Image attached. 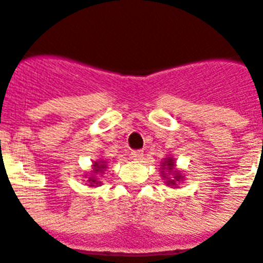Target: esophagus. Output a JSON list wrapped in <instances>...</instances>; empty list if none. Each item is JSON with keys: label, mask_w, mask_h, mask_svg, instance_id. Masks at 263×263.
<instances>
[{"label": "esophagus", "mask_w": 263, "mask_h": 263, "mask_svg": "<svg viewBox=\"0 0 263 263\" xmlns=\"http://www.w3.org/2000/svg\"><path fill=\"white\" fill-rule=\"evenodd\" d=\"M132 157H133L134 160H141L142 156H144V151H141V149H136V151H132Z\"/></svg>", "instance_id": "esophagus-1"}]
</instances>
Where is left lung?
Instances as JSON below:
<instances>
[{"mask_svg":"<svg viewBox=\"0 0 263 263\" xmlns=\"http://www.w3.org/2000/svg\"><path fill=\"white\" fill-rule=\"evenodd\" d=\"M172 167H174V163H172L171 157H170V159H168L167 161H164V163H163V168H167V170H170V171H171V170H172ZM163 172H164V171H163ZM180 176H182V175H179V174H178V175L174 176V178H175L176 180H179ZM168 183L175 184V180H168Z\"/></svg>","mask_w":263,"mask_h":263,"instance_id":"obj_1","label":"left lung"}]
</instances>
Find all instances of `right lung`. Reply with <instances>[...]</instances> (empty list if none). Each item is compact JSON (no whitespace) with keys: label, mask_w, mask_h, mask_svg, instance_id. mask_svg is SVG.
I'll return each mask as SVG.
<instances>
[{"label":"right lung","mask_w":263,"mask_h":263,"mask_svg":"<svg viewBox=\"0 0 263 263\" xmlns=\"http://www.w3.org/2000/svg\"><path fill=\"white\" fill-rule=\"evenodd\" d=\"M93 167H95V171L93 172H96V174H98V172H102L103 170L106 168V164H104V163H103V164L102 163H100V164H99V163H95V164H93ZM89 180H91V183L98 184V180H96L93 176H91V178H89Z\"/></svg>","instance_id":"1"}]
</instances>
